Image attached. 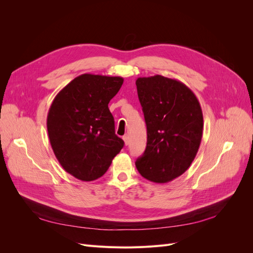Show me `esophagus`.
<instances>
[{
	"mask_svg": "<svg viewBox=\"0 0 253 253\" xmlns=\"http://www.w3.org/2000/svg\"><path fill=\"white\" fill-rule=\"evenodd\" d=\"M122 139H124V141H125L126 145H127V144H128V136H127V135H125L124 137H122Z\"/></svg>",
	"mask_w": 253,
	"mask_h": 253,
	"instance_id": "1",
	"label": "esophagus"
}]
</instances>
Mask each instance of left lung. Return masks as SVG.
Returning <instances> with one entry per match:
<instances>
[{
  "mask_svg": "<svg viewBox=\"0 0 253 253\" xmlns=\"http://www.w3.org/2000/svg\"><path fill=\"white\" fill-rule=\"evenodd\" d=\"M136 86L148 134L136 168L148 180L169 182L188 170L200 149L201 104L182 82L160 75L138 78Z\"/></svg>",
  "mask_w": 253,
  "mask_h": 253,
  "instance_id": "obj_1",
  "label": "left lung"
}]
</instances>
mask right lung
<instances>
[{
    "label": "right lung",
    "instance_id": "add662e5",
    "mask_svg": "<svg viewBox=\"0 0 253 253\" xmlns=\"http://www.w3.org/2000/svg\"><path fill=\"white\" fill-rule=\"evenodd\" d=\"M122 83L121 77L83 74L53 99L47 115L49 141L60 165L74 177H101L124 148L109 109Z\"/></svg>",
    "mask_w": 253,
    "mask_h": 253
}]
</instances>
